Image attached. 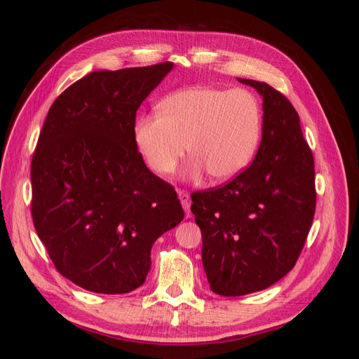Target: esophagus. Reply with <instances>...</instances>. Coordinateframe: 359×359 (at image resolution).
Instances as JSON below:
<instances>
[{
    "label": "esophagus",
    "mask_w": 359,
    "mask_h": 359,
    "mask_svg": "<svg viewBox=\"0 0 359 359\" xmlns=\"http://www.w3.org/2000/svg\"><path fill=\"white\" fill-rule=\"evenodd\" d=\"M178 198L181 201V205L184 211L187 212V217H190V196L187 191H182V190H178Z\"/></svg>",
    "instance_id": "esophagus-1"
}]
</instances>
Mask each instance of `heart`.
<instances>
[{"mask_svg":"<svg viewBox=\"0 0 359 359\" xmlns=\"http://www.w3.org/2000/svg\"><path fill=\"white\" fill-rule=\"evenodd\" d=\"M260 136V106L241 88L180 90L160 103V115H142L135 124L139 153L158 175L177 169L189 144L190 180H201L206 172L220 181L238 177L252 163Z\"/></svg>","mask_w":359,"mask_h":359,"instance_id":"obj_1","label":"heart"}]
</instances>
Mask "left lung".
<instances>
[{
  "mask_svg": "<svg viewBox=\"0 0 359 359\" xmlns=\"http://www.w3.org/2000/svg\"><path fill=\"white\" fill-rule=\"evenodd\" d=\"M262 97L257 154L229 184L191 194L202 232V264L212 292L241 297L277 283L295 266L316 208L313 154L295 107L253 79Z\"/></svg>",
  "mask_w": 359,
  "mask_h": 359,
  "instance_id": "obj_1",
  "label": "left lung"
}]
</instances>
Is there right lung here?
Masks as SVG:
<instances>
[{"instance_id": "right-lung-1", "label": "right lung", "mask_w": 359, "mask_h": 359, "mask_svg": "<svg viewBox=\"0 0 359 359\" xmlns=\"http://www.w3.org/2000/svg\"><path fill=\"white\" fill-rule=\"evenodd\" d=\"M172 62L95 70L53 102L31 161L32 222L60 273L85 290L142 286L157 238L184 219L135 142L139 106Z\"/></svg>"}]
</instances>
